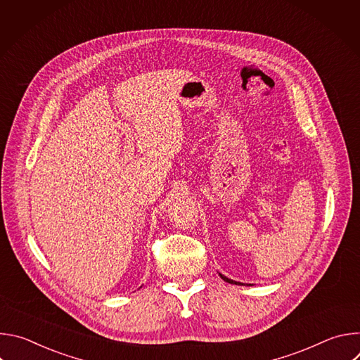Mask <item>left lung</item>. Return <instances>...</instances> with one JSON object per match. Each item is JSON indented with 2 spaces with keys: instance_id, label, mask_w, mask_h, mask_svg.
<instances>
[{
  "instance_id": "1",
  "label": "left lung",
  "mask_w": 360,
  "mask_h": 360,
  "mask_svg": "<svg viewBox=\"0 0 360 360\" xmlns=\"http://www.w3.org/2000/svg\"><path fill=\"white\" fill-rule=\"evenodd\" d=\"M219 276H221L225 282H228V283H232V285H243V283H240V282H236V281H232V279L226 278V276H225V275H222V274H219Z\"/></svg>"
}]
</instances>
